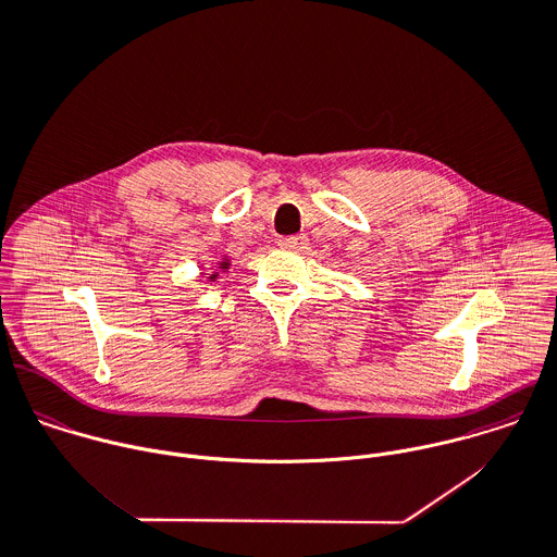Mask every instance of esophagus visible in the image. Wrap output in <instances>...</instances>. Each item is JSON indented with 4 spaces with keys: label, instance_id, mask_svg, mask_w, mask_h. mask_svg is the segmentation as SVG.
I'll list each match as a JSON object with an SVG mask.
<instances>
[{
    "label": "esophagus",
    "instance_id": "obj_1",
    "mask_svg": "<svg viewBox=\"0 0 557 557\" xmlns=\"http://www.w3.org/2000/svg\"><path fill=\"white\" fill-rule=\"evenodd\" d=\"M307 242H309L307 235H289V237H281V239H278V246H281V248L298 250V248H305Z\"/></svg>",
    "mask_w": 557,
    "mask_h": 557
}]
</instances>
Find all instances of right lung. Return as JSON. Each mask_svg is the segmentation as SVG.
<instances>
[{
	"instance_id": "obj_1",
	"label": "right lung",
	"mask_w": 557,
	"mask_h": 557,
	"mask_svg": "<svg viewBox=\"0 0 557 557\" xmlns=\"http://www.w3.org/2000/svg\"><path fill=\"white\" fill-rule=\"evenodd\" d=\"M228 265H231V263H228V259H222V261L218 263V268H220V270H228ZM215 278H218V272H211V274H209V281H215Z\"/></svg>"
}]
</instances>
